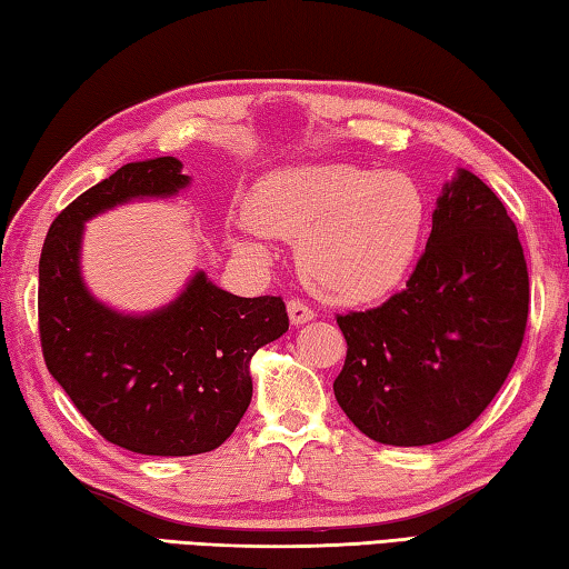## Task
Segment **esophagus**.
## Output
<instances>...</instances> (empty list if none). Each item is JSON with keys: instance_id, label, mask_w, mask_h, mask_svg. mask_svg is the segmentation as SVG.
I'll list each match as a JSON object with an SVG mask.
<instances>
[{"instance_id": "obj_1", "label": "esophagus", "mask_w": 569, "mask_h": 569, "mask_svg": "<svg viewBox=\"0 0 569 569\" xmlns=\"http://www.w3.org/2000/svg\"><path fill=\"white\" fill-rule=\"evenodd\" d=\"M287 312H289V319H292V325H297V327L307 325V321H312L317 317L315 309L307 302H302V299H289Z\"/></svg>"}]
</instances>
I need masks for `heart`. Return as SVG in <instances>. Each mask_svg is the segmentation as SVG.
Returning <instances> with one entry per match:
<instances>
[{"instance_id": "obj_1", "label": "heart", "mask_w": 569, "mask_h": 569, "mask_svg": "<svg viewBox=\"0 0 569 569\" xmlns=\"http://www.w3.org/2000/svg\"><path fill=\"white\" fill-rule=\"evenodd\" d=\"M248 218L267 238L299 242L309 287L353 305L381 297L403 277L421 238L423 198L403 173L307 163L257 180ZM242 248L260 250L252 240Z\"/></svg>"}]
</instances>
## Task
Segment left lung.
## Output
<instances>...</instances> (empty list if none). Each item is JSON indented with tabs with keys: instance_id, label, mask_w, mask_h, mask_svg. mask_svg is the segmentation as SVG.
<instances>
[{
	"instance_id": "8db88e82",
	"label": "left lung",
	"mask_w": 569,
	"mask_h": 569,
	"mask_svg": "<svg viewBox=\"0 0 569 569\" xmlns=\"http://www.w3.org/2000/svg\"><path fill=\"white\" fill-rule=\"evenodd\" d=\"M528 305L516 222L483 180L460 170L438 198L431 238L401 292L337 315L347 339L335 379L341 411L389 446L466 431L518 359Z\"/></svg>"
}]
</instances>
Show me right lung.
<instances>
[{"label": "right lung", "instance_id": "add662e5", "mask_svg": "<svg viewBox=\"0 0 569 569\" xmlns=\"http://www.w3.org/2000/svg\"><path fill=\"white\" fill-rule=\"evenodd\" d=\"M163 156L126 163L63 208L39 257L47 369L106 441L143 456L216 451L252 399V353L289 329L282 297H234L198 272L173 305L126 317L86 292L83 222L131 198L176 196L190 178Z\"/></svg>", "mask_w": 569, "mask_h": 569}]
</instances>
